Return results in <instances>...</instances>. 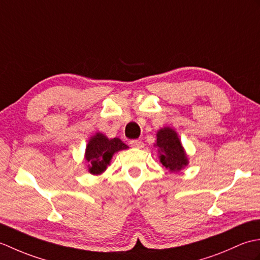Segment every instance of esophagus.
Returning <instances> with one entry per match:
<instances>
[{"label": "esophagus", "instance_id": "obj_1", "mask_svg": "<svg viewBox=\"0 0 260 260\" xmlns=\"http://www.w3.org/2000/svg\"><path fill=\"white\" fill-rule=\"evenodd\" d=\"M129 144H131V146L136 147V148L144 147V143H143L141 140H132V141L129 142Z\"/></svg>", "mask_w": 260, "mask_h": 260}]
</instances>
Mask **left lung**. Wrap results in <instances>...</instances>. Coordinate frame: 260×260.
I'll list each match as a JSON object with an SVG mask.
<instances>
[{
    "instance_id": "1",
    "label": "left lung",
    "mask_w": 260,
    "mask_h": 260,
    "mask_svg": "<svg viewBox=\"0 0 260 260\" xmlns=\"http://www.w3.org/2000/svg\"><path fill=\"white\" fill-rule=\"evenodd\" d=\"M159 162L171 172H179L184 169L189 161L178 133L171 127L161 128L156 134Z\"/></svg>"
}]
</instances>
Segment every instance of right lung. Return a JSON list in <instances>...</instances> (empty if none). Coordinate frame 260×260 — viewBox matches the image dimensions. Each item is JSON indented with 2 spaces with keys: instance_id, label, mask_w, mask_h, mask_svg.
<instances>
[{
  "instance_id": "obj_1",
  "label": "right lung",
  "mask_w": 260,
  "mask_h": 260,
  "mask_svg": "<svg viewBox=\"0 0 260 260\" xmlns=\"http://www.w3.org/2000/svg\"><path fill=\"white\" fill-rule=\"evenodd\" d=\"M126 148L128 146L117 137L108 139L102 133H96L90 137L85 153L89 173L93 175L102 174L107 169L114 154Z\"/></svg>"
}]
</instances>
